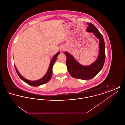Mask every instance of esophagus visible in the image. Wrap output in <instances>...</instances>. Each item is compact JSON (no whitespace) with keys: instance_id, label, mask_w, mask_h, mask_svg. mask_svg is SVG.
<instances>
[{"instance_id":"34e87169","label":"esophagus","mask_w":125,"mask_h":125,"mask_svg":"<svg viewBox=\"0 0 125 125\" xmlns=\"http://www.w3.org/2000/svg\"><path fill=\"white\" fill-rule=\"evenodd\" d=\"M65 49L63 47H61L60 48V51H61V52H63V51H65Z\"/></svg>"}]
</instances>
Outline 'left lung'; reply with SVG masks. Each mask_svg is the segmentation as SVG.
<instances>
[{"instance_id":"obj_1","label":"left lung","mask_w":125,"mask_h":125,"mask_svg":"<svg viewBox=\"0 0 125 125\" xmlns=\"http://www.w3.org/2000/svg\"><path fill=\"white\" fill-rule=\"evenodd\" d=\"M89 27L87 31L94 33L99 39V53L97 59L89 66L80 64L68 52H65L66 57V64L68 71L72 77L82 80H89L95 76L102 69L105 59V43L102 35L98 29L91 23H88Z\"/></svg>"}]
</instances>
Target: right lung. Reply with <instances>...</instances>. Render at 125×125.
<instances>
[{
	"label": "right lung",
	"mask_w": 125,
	"mask_h": 125,
	"mask_svg": "<svg viewBox=\"0 0 125 125\" xmlns=\"http://www.w3.org/2000/svg\"><path fill=\"white\" fill-rule=\"evenodd\" d=\"M60 53V52H58V53H57L54 55V56L52 58V60H51L50 65L49 66V69L48 70V71L47 73H46V74L43 77L41 78V79L39 80H37V81H29V80H28L25 79L24 77H23L20 74V73H19L18 70H17V68H16V66L14 65V67H15V70L17 72L19 77L20 78L22 81H23L24 82L28 84L29 85H30V86L35 87V86H38L41 85L42 84L46 83L51 80V79L52 78V67L53 66L56 60L57 59V58L58 55Z\"/></svg>",
	"instance_id": "add662e5"
}]
</instances>
